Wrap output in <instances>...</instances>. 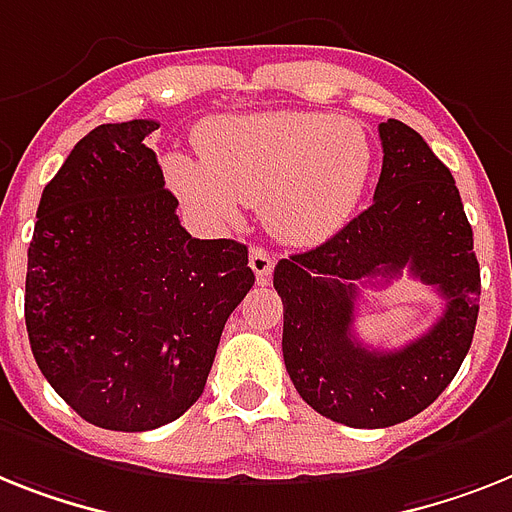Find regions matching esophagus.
<instances>
[{"instance_id": "34e87169", "label": "esophagus", "mask_w": 512, "mask_h": 512, "mask_svg": "<svg viewBox=\"0 0 512 512\" xmlns=\"http://www.w3.org/2000/svg\"><path fill=\"white\" fill-rule=\"evenodd\" d=\"M248 264H251L253 274H256V282L259 285H266L269 277H272V269H274V256L264 248L253 246L251 253H248Z\"/></svg>"}]
</instances>
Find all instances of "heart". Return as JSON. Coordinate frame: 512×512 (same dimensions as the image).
<instances>
[{
  "label": "heart",
  "mask_w": 512,
  "mask_h": 512,
  "mask_svg": "<svg viewBox=\"0 0 512 512\" xmlns=\"http://www.w3.org/2000/svg\"><path fill=\"white\" fill-rule=\"evenodd\" d=\"M201 159L167 156V180L211 225L259 206L266 227L295 246L332 238L356 211L374 167L358 122L316 112L219 117L198 135Z\"/></svg>",
  "instance_id": "obj_1"
}]
</instances>
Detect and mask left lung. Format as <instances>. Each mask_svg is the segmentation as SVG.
<instances>
[{"label":"left lung","instance_id":"1","mask_svg":"<svg viewBox=\"0 0 512 512\" xmlns=\"http://www.w3.org/2000/svg\"><path fill=\"white\" fill-rule=\"evenodd\" d=\"M382 175L374 204L314 251L274 266L282 356L316 413L356 429L408 421L442 395L474 340L481 274L474 232L445 164L400 120L379 125ZM408 268L438 287L446 311L426 336L374 351L352 335L358 284Z\"/></svg>","mask_w":512,"mask_h":512}]
</instances>
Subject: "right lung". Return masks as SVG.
Wrapping results in <instances>:
<instances>
[{
  "label": "right lung",
  "instance_id": "obj_1",
  "mask_svg": "<svg viewBox=\"0 0 512 512\" xmlns=\"http://www.w3.org/2000/svg\"><path fill=\"white\" fill-rule=\"evenodd\" d=\"M156 120L99 125L41 193L25 274L38 369L88 424L149 432L201 398L248 248L198 240L146 146Z\"/></svg>",
  "mask_w": 512,
  "mask_h": 512
}]
</instances>
